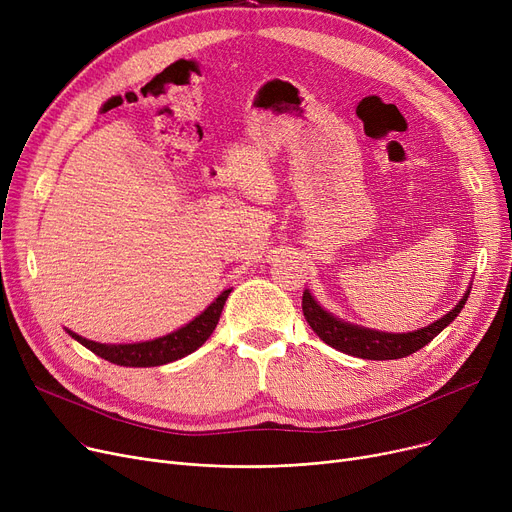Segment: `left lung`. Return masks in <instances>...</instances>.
<instances>
[{
	"instance_id": "8db88e82",
	"label": "left lung",
	"mask_w": 512,
	"mask_h": 512,
	"mask_svg": "<svg viewBox=\"0 0 512 512\" xmlns=\"http://www.w3.org/2000/svg\"><path fill=\"white\" fill-rule=\"evenodd\" d=\"M469 292H471V286L463 294V299L456 303L446 315L436 319L434 324L413 332H402V334L371 330V328L351 324V321H344L321 307L309 290L303 292V313L313 332L326 344L336 348V351L351 357H359V359H369V361H388V359L409 357L425 344L432 342L448 324H452L454 317L461 313V309L469 299Z\"/></svg>"
}]
</instances>
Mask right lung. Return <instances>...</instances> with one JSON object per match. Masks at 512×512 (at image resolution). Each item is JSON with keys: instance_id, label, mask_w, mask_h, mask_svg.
<instances>
[{"instance_id": "obj_1", "label": "right lung", "mask_w": 512, "mask_h": 512, "mask_svg": "<svg viewBox=\"0 0 512 512\" xmlns=\"http://www.w3.org/2000/svg\"><path fill=\"white\" fill-rule=\"evenodd\" d=\"M232 288L224 290L218 299H215L203 313H199L193 321H188L186 326L178 328L172 334H166L155 340L147 342H134V344H101L95 340H87L83 336L74 334L72 330H66L76 342L87 346L91 353L97 357L110 361L114 365L122 367H157L166 365L172 361H178L186 355L195 353L201 344L213 334L215 326H218L222 309L226 305L228 294Z\"/></svg>"}]
</instances>
